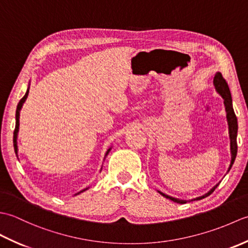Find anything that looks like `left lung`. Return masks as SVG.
I'll return each instance as SVG.
<instances>
[{"mask_svg": "<svg viewBox=\"0 0 248 248\" xmlns=\"http://www.w3.org/2000/svg\"><path fill=\"white\" fill-rule=\"evenodd\" d=\"M213 85H214L215 89H217V92L224 99V104H225V109H226V117H227V123H228V127H229L231 162H230V165H229V168L227 170V172H228L231 170V167H232V164L234 163L235 156H236V152H238V144H236V135H238V119H236V116H235L234 110H233L232 99H231V93H230L229 86H228L227 82H226V80L223 78L222 73H220V72L215 73V77H214V80H213ZM218 184L219 183H217V186H214L208 193H205L204 195H202V196L192 199V202H193V200H200V199L209 196V195H211L214 192V189L218 186ZM157 192H159L163 197H165L167 199H170V200H172L173 202H177V203H186L187 202V200L168 196V195L162 193L160 191H157Z\"/></svg>", "mask_w": 248, "mask_h": 248, "instance_id": "1", "label": "left lung"}]
</instances>
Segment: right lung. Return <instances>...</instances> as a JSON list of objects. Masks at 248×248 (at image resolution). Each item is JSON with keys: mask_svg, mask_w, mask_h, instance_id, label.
<instances>
[{"mask_svg": "<svg viewBox=\"0 0 248 248\" xmlns=\"http://www.w3.org/2000/svg\"><path fill=\"white\" fill-rule=\"evenodd\" d=\"M29 89H30V87L28 88V91H26V93H25V94H24V97H23L22 99H21L20 101H19V103H18V105H17V110H16V128H15V131H14V148H15V152H16V155H17V156H18L17 138H18V132H19V118H20V110H21V108H22V105H23V103L25 102L26 98H28V96H29ZM110 149H112V148H108V149L107 154H105V156H107V155H108V152L110 151ZM104 159H105V157H104ZM101 170H102V168H101ZM86 189H88V187L82 189L81 192L77 193L76 195L80 194V193H82V192H84V191H86Z\"/></svg>", "mask_w": 248, "mask_h": 248, "instance_id": "obj_1", "label": "right lung"}]
</instances>
